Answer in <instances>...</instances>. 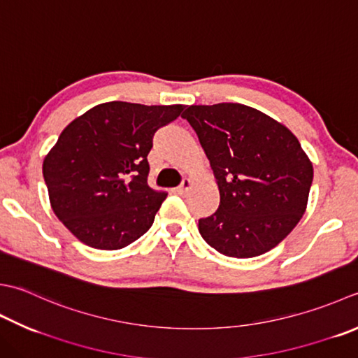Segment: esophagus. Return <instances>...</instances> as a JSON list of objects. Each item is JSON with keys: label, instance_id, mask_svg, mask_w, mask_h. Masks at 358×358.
<instances>
[{"label": "esophagus", "instance_id": "34e87169", "mask_svg": "<svg viewBox=\"0 0 358 358\" xmlns=\"http://www.w3.org/2000/svg\"><path fill=\"white\" fill-rule=\"evenodd\" d=\"M191 186H192V183H191V180H183V183H181L178 187H177V194H180V195H183V194H186L189 189H191Z\"/></svg>", "mask_w": 358, "mask_h": 358}]
</instances>
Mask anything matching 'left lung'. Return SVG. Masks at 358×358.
<instances>
[{
  "label": "left lung",
  "mask_w": 358,
  "mask_h": 358,
  "mask_svg": "<svg viewBox=\"0 0 358 358\" xmlns=\"http://www.w3.org/2000/svg\"><path fill=\"white\" fill-rule=\"evenodd\" d=\"M191 124L220 192L199 220L208 245L229 257H255L282 242L306 213L313 166L298 138L276 119L242 103L191 105Z\"/></svg>",
  "instance_id": "obj_1"
}]
</instances>
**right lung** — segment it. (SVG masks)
Segmentation results:
<instances>
[{
    "label": "right lung",
    "instance_id": "obj_1",
    "mask_svg": "<svg viewBox=\"0 0 358 358\" xmlns=\"http://www.w3.org/2000/svg\"><path fill=\"white\" fill-rule=\"evenodd\" d=\"M185 105L105 102L76 117L43 161L54 214L82 243L119 250L139 239L167 194L147 185L152 139Z\"/></svg>",
    "mask_w": 358,
    "mask_h": 358
}]
</instances>
